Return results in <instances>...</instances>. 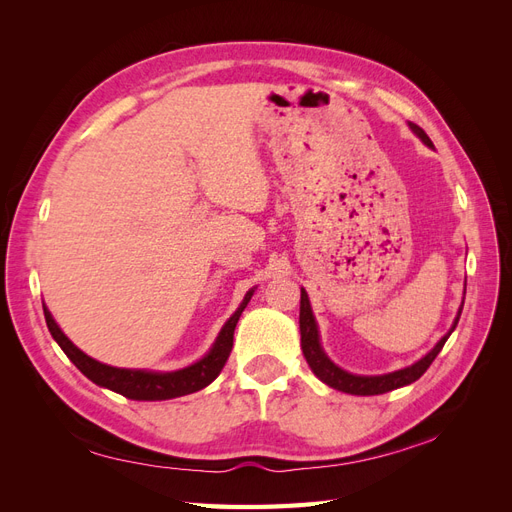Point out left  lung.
Wrapping results in <instances>:
<instances>
[{
    "label": "left lung",
    "mask_w": 512,
    "mask_h": 512,
    "mask_svg": "<svg viewBox=\"0 0 512 512\" xmlns=\"http://www.w3.org/2000/svg\"><path fill=\"white\" fill-rule=\"evenodd\" d=\"M412 132L421 138V141L427 145V147H433L431 138L425 134L423 128L414 126V123H410ZM463 307V303H461ZM459 316H461V309L459 314L453 322L451 331H448L440 342L433 346L431 352H427L421 361H416L414 365L410 367H404L399 371H393V374H384V376H354V374H348V371H344L342 367H337L327 354H324L322 346H320V335H318V324H316V318L312 314V305H309V299H307V292L301 288V314H299V327H301V348H303V356L307 365L312 367L314 374L324 382L329 384L331 389H337V391H344V393H350V395H382V393H389V391H395L399 389V386H406V384H412L416 382L418 378H421L427 367L433 363V359H436L438 352L444 348L446 339L451 337V333L455 331L457 322H459Z\"/></svg>",
    "instance_id": "8db88e82"
}]
</instances>
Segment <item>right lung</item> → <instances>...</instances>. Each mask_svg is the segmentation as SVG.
Returning <instances> with one entry per match:
<instances>
[{
	"label": "right lung",
	"instance_id": "add662e5",
	"mask_svg": "<svg viewBox=\"0 0 512 512\" xmlns=\"http://www.w3.org/2000/svg\"><path fill=\"white\" fill-rule=\"evenodd\" d=\"M250 290L245 294L243 303L235 314L228 318V322L222 327L218 339H215L213 348L200 359L198 363L183 367L177 371H145V369H121V367H111L104 365L96 359H91L83 350L76 348L70 339L64 335L57 327V322L53 320L49 309L44 307V318H46V327H49L51 335L59 348L66 352L68 359L81 369V374H85L91 382H96L98 386H104V389H111L128 399H138V401H160V399H173L181 395H190L200 389H205L207 384H211L215 378L220 376L222 367L226 365L230 350H232V337H235V327L239 322V316L243 314L245 305L252 299Z\"/></svg>",
	"mask_w": 512,
	"mask_h": 512
}]
</instances>
